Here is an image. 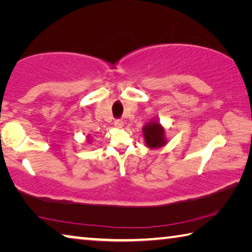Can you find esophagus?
Returning <instances> with one entry per match:
<instances>
[{
  "label": "esophagus",
  "instance_id": "obj_1",
  "mask_svg": "<svg viewBox=\"0 0 252 252\" xmlns=\"http://www.w3.org/2000/svg\"><path fill=\"white\" fill-rule=\"evenodd\" d=\"M114 126L117 127H122L123 126V121L120 120V119H118V120L114 121Z\"/></svg>",
  "mask_w": 252,
  "mask_h": 252
}]
</instances>
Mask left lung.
Wrapping results in <instances>:
<instances>
[{
    "mask_svg": "<svg viewBox=\"0 0 252 252\" xmlns=\"http://www.w3.org/2000/svg\"><path fill=\"white\" fill-rule=\"evenodd\" d=\"M144 140L149 148L155 149L164 146L165 138H164V130L158 122H149L147 126L143 127Z\"/></svg>",
    "mask_w": 252,
    "mask_h": 252,
    "instance_id": "8db88e82",
    "label": "left lung"
}]
</instances>
